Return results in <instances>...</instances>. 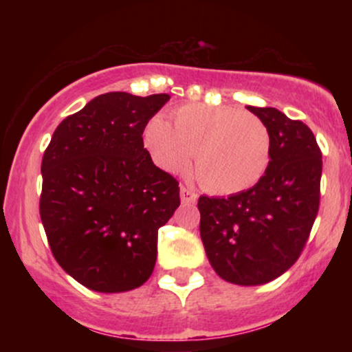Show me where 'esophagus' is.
I'll return each instance as SVG.
<instances>
[{
	"label": "esophagus",
	"mask_w": 352,
	"mask_h": 352,
	"mask_svg": "<svg viewBox=\"0 0 352 352\" xmlns=\"http://www.w3.org/2000/svg\"><path fill=\"white\" fill-rule=\"evenodd\" d=\"M197 193L193 192V190H190L188 187H184V185H182L180 187V199H182V204H185V205H193L197 201Z\"/></svg>",
	"instance_id": "34e87169"
}]
</instances>
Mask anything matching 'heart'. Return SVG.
Masks as SVG:
<instances>
[{
    "instance_id": "1",
    "label": "heart",
    "mask_w": 352,
    "mask_h": 352,
    "mask_svg": "<svg viewBox=\"0 0 352 352\" xmlns=\"http://www.w3.org/2000/svg\"><path fill=\"white\" fill-rule=\"evenodd\" d=\"M172 127L160 117L144 132L153 162L168 173L188 168L195 151L200 184L215 193L254 187L272 160V134L258 116L232 106L185 104L172 111Z\"/></svg>"
}]
</instances>
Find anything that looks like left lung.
Returning <instances> with one entry per match:
<instances>
[{"instance_id": "obj_1", "label": "left lung", "mask_w": 352, "mask_h": 352, "mask_svg": "<svg viewBox=\"0 0 352 352\" xmlns=\"http://www.w3.org/2000/svg\"><path fill=\"white\" fill-rule=\"evenodd\" d=\"M272 134L261 180L227 199L201 195L200 236L225 281L263 285L296 263L319 210L321 148L311 129L274 107L246 106Z\"/></svg>"}]
</instances>
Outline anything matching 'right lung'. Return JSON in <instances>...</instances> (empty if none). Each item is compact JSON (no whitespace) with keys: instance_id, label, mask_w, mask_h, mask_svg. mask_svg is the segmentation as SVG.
Listing matches in <instances>:
<instances>
[{"instance_id":"obj_1","label":"right lung","mask_w":352,"mask_h":352,"mask_svg":"<svg viewBox=\"0 0 352 352\" xmlns=\"http://www.w3.org/2000/svg\"><path fill=\"white\" fill-rule=\"evenodd\" d=\"M168 94L107 92L67 116L44 151L39 215L60 268L89 289L122 293L151 278L157 232L180 205L179 182L144 148Z\"/></svg>"}]
</instances>
